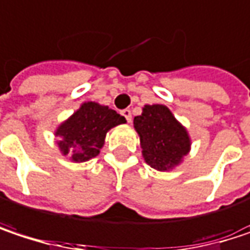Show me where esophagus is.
<instances>
[{"label": "esophagus", "mask_w": 250, "mask_h": 250, "mask_svg": "<svg viewBox=\"0 0 250 250\" xmlns=\"http://www.w3.org/2000/svg\"><path fill=\"white\" fill-rule=\"evenodd\" d=\"M122 116L125 117V119L127 120V122H128V123L131 122V111H130L128 108H125V110H123V111H122Z\"/></svg>", "instance_id": "1"}]
</instances>
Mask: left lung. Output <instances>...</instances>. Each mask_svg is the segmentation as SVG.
Wrapping results in <instances>:
<instances>
[{"mask_svg":"<svg viewBox=\"0 0 250 250\" xmlns=\"http://www.w3.org/2000/svg\"><path fill=\"white\" fill-rule=\"evenodd\" d=\"M133 125L140 136L145 161L158 171H168L178 165L189 150L187 130L165 105H145Z\"/></svg>","mask_w":250,"mask_h":250,"instance_id":"8db88e82","label":"left lung"}]
</instances>
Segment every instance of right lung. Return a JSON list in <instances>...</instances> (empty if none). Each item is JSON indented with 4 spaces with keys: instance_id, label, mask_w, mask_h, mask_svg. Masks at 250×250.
<instances>
[{
    "instance_id": "1",
    "label": "right lung",
    "mask_w": 250,
    "mask_h": 250,
    "mask_svg": "<svg viewBox=\"0 0 250 250\" xmlns=\"http://www.w3.org/2000/svg\"><path fill=\"white\" fill-rule=\"evenodd\" d=\"M122 123H125V119L114 110L97 103H85L58 128L59 147L75 162L88 161L100 153L107 131Z\"/></svg>"
}]
</instances>
